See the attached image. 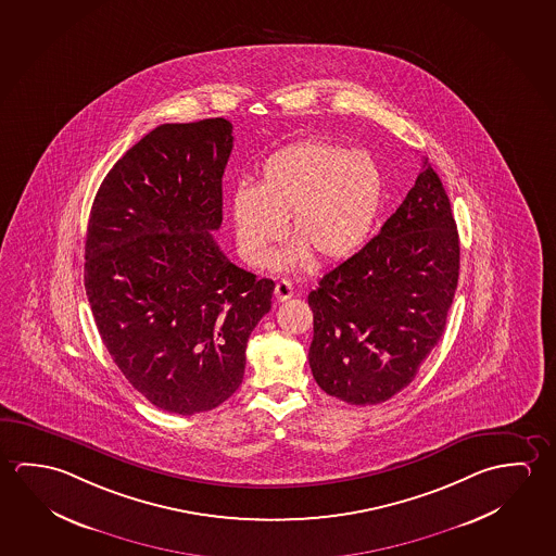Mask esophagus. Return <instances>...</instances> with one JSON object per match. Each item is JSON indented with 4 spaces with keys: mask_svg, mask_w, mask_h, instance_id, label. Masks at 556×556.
I'll return each mask as SVG.
<instances>
[{
    "mask_svg": "<svg viewBox=\"0 0 556 556\" xmlns=\"http://www.w3.org/2000/svg\"><path fill=\"white\" fill-rule=\"evenodd\" d=\"M292 296H294V287H292L291 281L281 279V281L275 285V299H277V301H289Z\"/></svg>",
    "mask_w": 556,
    "mask_h": 556,
    "instance_id": "esophagus-1",
    "label": "esophagus"
}]
</instances>
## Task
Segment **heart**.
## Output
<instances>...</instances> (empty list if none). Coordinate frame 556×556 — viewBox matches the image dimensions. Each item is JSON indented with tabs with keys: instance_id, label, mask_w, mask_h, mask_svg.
<instances>
[{
	"instance_id": "obj_1",
	"label": "heart",
	"mask_w": 556,
	"mask_h": 556,
	"mask_svg": "<svg viewBox=\"0 0 556 556\" xmlns=\"http://www.w3.org/2000/svg\"><path fill=\"white\" fill-rule=\"evenodd\" d=\"M383 203V176L372 155L324 139H308L269 156L257 184H238L230 215L240 255L267 267L285 238L299 242L282 254L285 269L318 255L339 262L355 254L372 230Z\"/></svg>"
}]
</instances>
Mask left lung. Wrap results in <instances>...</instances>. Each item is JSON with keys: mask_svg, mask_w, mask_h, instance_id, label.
I'll return each instance as SVG.
<instances>
[{"mask_svg": "<svg viewBox=\"0 0 556 556\" xmlns=\"http://www.w3.org/2000/svg\"><path fill=\"white\" fill-rule=\"evenodd\" d=\"M459 277V237L427 159L380 232L308 294V361L324 392L376 405L407 388L446 328Z\"/></svg>", "mask_w": 556, "mask_h": 556, "instance_id": "left-lung-1", "label": "left lung"}]
</instances>
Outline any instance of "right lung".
Wrapping results in <instances>:
<instances>
[{
  "mask_svg": "<svg viewBox=\"0 0 556 556\" xmlns=\"http://www.w3.org/2000/svg\"><path fill=\"white\" fill-rule=\"evenodd\" d=\"M225 118L163 124L102 180L85 242V291L102 343L159 409L219 407L244 378L248 337L275 282L223 254Z\"/></svg>",
  "mask_w": 556,
  "mask_h": 556,
  "instance_id": "1",
  "label": "right lung"
}]
</instances>
